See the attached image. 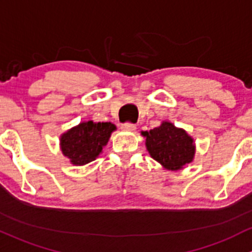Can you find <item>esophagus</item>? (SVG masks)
<instances>
[{
	"mask_svg": "<svg viewBox=\"0 0 252 252\" xmlns=\"http://www.w3.org/2000/svg\"><path fill=\"white\" fill-rule=\"evenodd\" d=\"M121 128L125 129V131H134L136 129V125L132 123H125L121 125Z\"/></svg>",
	"mask_w": 252,
	"mask_h": 252,
	"instance_id": "obj_1",
	"label": "esophagus"
}]
</instances>
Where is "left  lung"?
<instances>
[{
    "mask_svg": "<svg viewBox=\"0 0 252 252\" xmlns=\"http://www.w3.org/2000/svg\"><path fill=\"white\" fill-rule=\"evenodd\" d=\"M142 134L147 137L145 145L150 157L167 170H181L193 160L195 154L193 138L168 121Z\"/></svg>",
    "mask_w": 252,
    "mask_h": 252,
    "instance_id": "left-lung-1",
    "label": "left lung"
}]
</instances>
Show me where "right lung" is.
<instances>
[{
	"instance_id": "obj_1",
	"label": "right lung",
	"mask_w": 252,
	"mask_h": 252,
	"mask_svg": "<svg viewBox=\"0 0 252 252\" xmlns=\"http://www.w3.org/2000/svg\"><path fill=\"white\" fill-rule=\"evenodd\" d=\"M115 128L111 123H81L61 137L62 152L71 164L86 165L102 153Z\"/></svg>"
}]
</instances>
